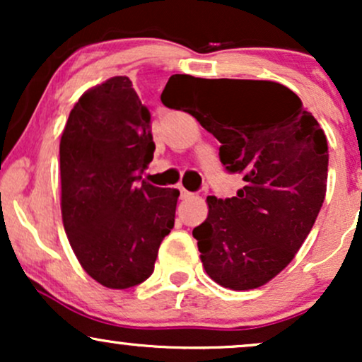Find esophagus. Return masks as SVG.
Listing matches in <instances>:
<instances>
[{"label":"esophagus","mask_w":362,"mask_h":362,"mask_svg":"<svg viewBox=\"0 0 362 362\" xmlns=\"http://www.w3.org/2000/svg\"><path fill=\"white\" fill-rule=\"evenodd\" d=\"M192 195H194L192 192H189V190L182 189V187H180V199H182V201H187V199H190Z\"/></svg>","instance_id":"1"}]
</instances>
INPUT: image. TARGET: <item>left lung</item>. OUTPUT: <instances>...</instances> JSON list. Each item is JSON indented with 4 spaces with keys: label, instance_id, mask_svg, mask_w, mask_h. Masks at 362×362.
<instances>
[{
    "label": "left lung",
    "instance_id": "obj_1",
    "mask_svg": "<svg viewBox=\"0 0 362 362\" xmlns=\"http://www.w3.org/2000/svg\"><path fill=\"white\" fill-rule=\"evenodd\" d=\"M178 98L221 143L226 170L245 182L235 197L206 199L209 213L192 231L204 271L223 288H260L288 267L320 213L325 132L300 97L276 81L170 78L161 102L172 107Z\"/></svg>",
    "mask_w": 362,
    "mask_h": 362
}]
</instances>
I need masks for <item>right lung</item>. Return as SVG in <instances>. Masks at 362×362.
Returning a JSON list of instances; mask_svg holds the SVG:
<instances>
[{"label": "right lung", "mask_w": 362, "mask_h": 362, "mask_svg": "<svg viewBox=\"0 0 362 362\" xmlns=\"http://www.w3.org/2000/svg\"><path fill=\"white\" fill-rule=\"evenodd\" d=\"M149 119L132 81L114 76L81 95L61 136L62 224L85 272L110 289L151 276L175 223L180 192L139 182L155 151Z\"/></svg>", "instance_id": "add662e5"}]
</instances>
